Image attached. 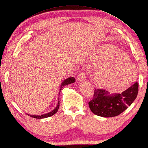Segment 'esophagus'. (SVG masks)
<instances>
[{
  "label": "esophagus",
  "mask_w": 148,
  "mask_h": 148,
  "mask_svg": "<svg viewBox=\"0 0 148 148\" xmlns=\"http://www.w3.org/2000/svg\"><path fill=\"white\" fill-rule=\"evenodd\" d=\"M77 80H78L79 82H82L85 81V80H86V76H85V73H83V72L80 73L79 74V76H77Z\"/></svg>",
  "instance_id": "obj_1"
}]
</instances>
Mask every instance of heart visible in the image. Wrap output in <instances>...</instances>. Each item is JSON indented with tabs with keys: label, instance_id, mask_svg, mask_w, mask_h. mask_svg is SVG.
<instances>
[{
	"label": "heart",
	"instance_id": "heart-1",
	"mask_svg": "<svg viewBox=\"0 0 148 148\" xmlns=\"http://www.w3.org/2000/svg\"><path fill=\"white\" fill-rule=\"evenodd\" d=\"M93 60L98 61L95 79L102 86H114L122 84L119 77L135 72V66L127 55L118 47L108 44L98 47L90 53Z\"/></svg>",
	"mask_w": 148,
	"mask_h": 148
}]
</instances>
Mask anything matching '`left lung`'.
<instances>
[{
    "mask_svg": "<svg viewBox=\"0 0 148 148\" xmlns=\"http://www.w3.org/2000/svg\"><path fill=\"white\" fill-rule=\"evenodd\" d=\"M138 91L137 82L120 94H110L106 90L95 88L93 98L88 102V106L90 111L98 116L106 118L116 116L133 103Z\"/></svg>",
    "mask_w": 148,
    "mask_h": 148,
    "instance_id": "left-lung-1",
    "label": "left lung"
}]
</instances>
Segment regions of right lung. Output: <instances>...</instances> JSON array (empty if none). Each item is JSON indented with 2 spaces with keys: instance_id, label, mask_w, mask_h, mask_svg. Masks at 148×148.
Returning a JSON list of instances; mask_svg holds the SVG:
<instances>
[{
  "instance_id": "right-lung-1",
  "label": "right lung",
  "mask_w": 148,
  "mask_h": 148,
  "mask_svg": "<svg viewBox=\"0 0 148 148\" xmlns=\"http://www.w3.org/2000/svg\"><path fill=\"white\" fill-rule=\"evenodd\" d=\"M76 82V79L74 77H69L68 78L65 79V80H63V82L61 83V85L60 86V92H59V96H60V94L61 89H62L63 87H65V85H69V84H71V83H74ZM59 107H60V96L58 97V105L56 107V108L54 109H53L52 111H50L49 112H48V113L46 114H41V115H31V114H29L26 113V114L28 115V116H31L32 118H35V119H45V118H48V117H50V116H53V114H56V112H58V109H59Z\"/></svg>"
}]
</instances>
